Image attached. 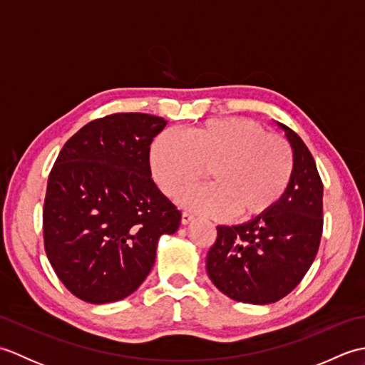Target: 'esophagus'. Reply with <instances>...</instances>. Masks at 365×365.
Returning a JSON list of instances; mask_svg holds the SVG:
<instances>
[{"label":"esophagus","mask_w":365,"mask_h":365,"mask_svg":"<svg viewBox=\"0 0 365 365\" xmlns=\"http://www.w3.org/2000/svg\"><path fill=\"white\" fill-rule=\"evenodd\" d=\"M192 220H195V215H191L190 212L182 213V224H190Z\"/></svg>","instance_id":"obj_1"}]
</instances>
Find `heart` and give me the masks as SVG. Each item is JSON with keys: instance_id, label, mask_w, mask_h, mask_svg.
Instances as JSON below:
<instances>
[{"instance_id": "1", "label": "heart", "mask_w": 365, "mask_h": 365, "mask_svg": "<svg viewBox=\"0 0 365 365\" xmlns=\"http://www.w3.org/2000/svg\"><path fill=\"white\" fill-rule=\"evenodd\" d=\"M155 180L177 197L205 175L210 185L185 192L180 202L192 210L235 218L268 212L282 197L293 174L290 144L242 118L210 119L187 135L163 133L150 153Z\"/></svg>"}]
</instances>
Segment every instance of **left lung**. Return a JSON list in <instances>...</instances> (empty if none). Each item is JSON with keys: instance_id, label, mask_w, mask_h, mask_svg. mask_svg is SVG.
Returning <instances> with one entry per match:
<instances>
[{"instance_id": "1", "label": "left lung", "mask_w": 365, "mask_h": 365, "mask_svg": "<svg viewBox=\"0 0 365 365\" xmlns=\"http://www.w3.org/2000/svg\"><path fill=\"white\" fill-rule=\"evenodd\" d=\"M293 174L268 212L238 226H218L207 254V273L226 297L247 304H271L304 277L323 232V183L312 153L289 127Z\"/></svg>"}]
</instances>
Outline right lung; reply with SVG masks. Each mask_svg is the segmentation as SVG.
<instances>
[{"instance_id":"1","label":"right lung","mask_w":365,"mask_h":365,"mask_svg":"<svg viewBox=\"0 0 365 365\" xmlns=\"http://www.w3.org/2000/svg\"><path fill=\"white\" fill-rule=\"evenodd\" d=\"M166 120L118 113L68 139L48 177L43 245L67 290L92 304L127 298L182 213L152 180L150 144Z\"/></svg>"}]
</instances>
